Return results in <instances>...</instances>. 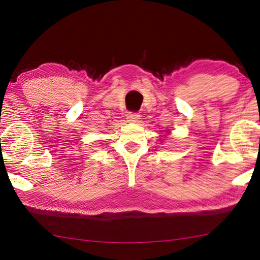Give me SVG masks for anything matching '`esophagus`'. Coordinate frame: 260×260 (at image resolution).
Wrapping results in <instances>:
<instances>
[{
  "label": "esophagus",
  "mask_w": 260,
  "mask_h": 260,
  "mask_svg": "<svg viewBox=\"0 0 260 260\" xmlns=\"http://www.w3.org/2000/svg\"><path fill=\"white\" fill-rule=\"evenodd\" d=\"M140 119L141 115L137 113H129L127 115V121H129V123H137V121H140Z\"/></svg>",
  "instance_id": "esophagus-1"
}]
</instances>
